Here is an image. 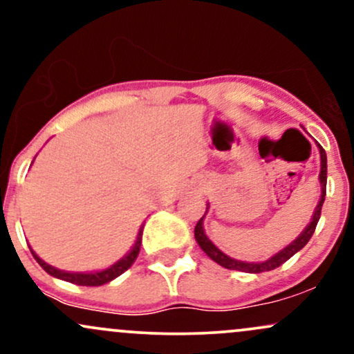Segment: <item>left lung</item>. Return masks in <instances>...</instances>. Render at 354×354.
<instances>
[{
	"mask_svg": "<svg viewBox=\"0 0 354 354\" xmlns=\"http://www.w3.org/2000/svg\"><path fill=\"white\" fill-rule=\"evenodd\" d=\"M318 148H319V160H321V169H319L321 196H319V201H318V205H316L315 211H313L311 221L308 223L306 228H304L301 233L298 234V238H296L295 241H291L290 245L284 246L283 250H279L278 253L271 256V258L265 259V261H241V259L231 258V256L223 253V251L219 250V248L214 245V243L211 241L208 236H206L203 221H205L206 213H208V209H209V203H208V206H206V213L203 214L200 221L196 223V228H194V238H196V243L200 245L201 250L205 251V253L208 254L214 263H218V265H221L223 268H228V270H236V271H245V273H263V271H271V270H274V268L281 266L284 261H288L291 256L296 254L299 250H301V248L306 246V243L310 241L313 233H315L316 225H318L319 216H321V208H323L324 196H326V173H328L326 153H324V149L321 148L319 145H318Z\"/></svg>",
	"mask_w": 354,
	"mask_h": 354,
	"instance_id": "obj_1",
	"label": "left lung"
}]
</instances>
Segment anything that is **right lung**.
<instances>
[{"instance_id": "add662e5", "label": "right lung", "mask_w": 354, "mask_h": 354, "mask_svg": "<svg viewBox=\"0 0 354 354\" xmlns=\"http://www.w3.org/2000/svg\"><path fill=\"white\" fill-rule=\"evenodd\" d=\"M143 228H145V223L141 225L140 231H138V236H136V241L135 245H133L131 250L126 253L123 258L118 259L115 265H111L106 270H101V271H91V273H73V271H63V270H58V268L48 265V263H44L41 258H39L38 254L35 253L33 250H31V254L35 256V259L38 261V265L43 268L44 271H46L48 274L55 276V278L58 279H63V281H68V283H73V284H80V286H101V284H106L109 281H113V279L118 278L120 274H123L126 270H128L129 266L135 263V259L138 258V253H140V246H141V238H143Z\"/></svg>"}]
</instances>
